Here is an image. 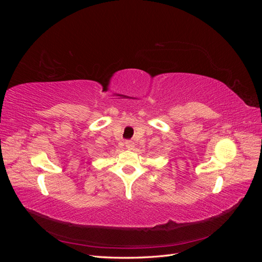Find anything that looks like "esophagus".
<instances>
[{"label":"esophagus","mask_w":262,"mask_h":262,"mask_svg":"<svg viewBox=\"0 0 262 262\" xmlns=\"http://www.w3.org/2000/svg\"><path fill=\"white\" fill-rule=\"evenodd\" d=\"M125 147L128 149H131L133 147V142L132 141H125Z\"/></svg>","instance_id":"obj_1"}]
</instances>
